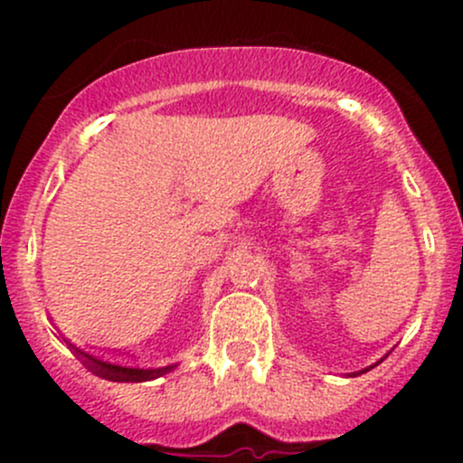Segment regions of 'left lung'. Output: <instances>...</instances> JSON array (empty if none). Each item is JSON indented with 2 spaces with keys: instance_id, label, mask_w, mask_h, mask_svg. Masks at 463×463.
Wrapping results in <instances>:
<instances>
[{
  "instance_id": "8db88e82",
  "label": "left lung",
  "mask_w": 463,
  "mask_h": 463,
  "mask_svg": "<svg viewBox=\"0 0 463 463\" xmlns=\"http://www.w3.org/2000/svg\"><path fill=\"white\" fill-rule=\"evenodd\" d=\"M381 363V361H378ZM372 367H376V365H370V367H365V370H361V372H354V374H349V376H358V374H365V372H370Z\"/></svg>"
}]
</instances>
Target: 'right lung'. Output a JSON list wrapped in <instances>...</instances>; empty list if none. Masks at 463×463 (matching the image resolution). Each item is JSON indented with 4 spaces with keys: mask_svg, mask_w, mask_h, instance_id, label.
<instances>
[{
    "mask_svg": "<svg viewBox=\"0 0 463 463\" xmlns=\"http://www.w3.org/2000/svg\"><path fill=\"white\" fill-rule=\"evenodd\" d=\"M69 345L71 352H76V356L80 358L87 365L89 372H93L96 376L105 378V381H116V383H141V381H154L158 376L170 374L172 370H176V365H165V367H154V370H141V367H125L118 365V363L102 361V358L91 356V354L82 352L76 345H71L69 340H64Z\"/></svg>",
    "mask_w": 463,
    "mask_h": 463,
    "instance_id": "obj_1",
    "label": "right lung"
}]
</instances>
